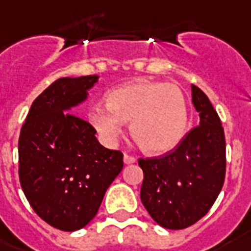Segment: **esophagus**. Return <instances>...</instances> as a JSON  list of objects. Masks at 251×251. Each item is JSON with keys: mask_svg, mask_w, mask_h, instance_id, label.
<instances>
[{"mask_svg": "<svg viewBox=\"0 0 251 251\" xmlns=\"http://www.w3.org/2000/svg\"><path fill=\"white\" fill-rule=\"evenodd\" d=\"M135 162H136V157L129 156V154H127V153L124 154V164L129 165V164H135Z\"/></svg>", "mask_w": 251, "mask_h": 251, "instance_id": "esophagus-1", "label": "esophagus"}]
</instances>
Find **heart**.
Returning <instances> with one entry per match:
<instances>
[{"label":"heart","instance_id":"1","mask_svg":"<svg viewBox=\"0 0 251 251\" xmlns=\"http://www.w3.org/2000/svg\"><path fill=\"white\" fill-rule=\"evenodd\" d=\"M107 108L95 106L89 111L93 127L107 143L131 122L132 137L144 152H170L183 139L187 128V104L179 87L168 82L139 79L112 89L106 98Z\"/></svg>","mask_w":251,"mask_h":251}]
</instances>
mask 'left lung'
<instances>
[{
	"mask_svg": "<svg viewBox=\"0 0 251 251\" xmlns=\"http://www.w3.org/2000/svg\"><path fill=\"white\" fill-rule=\"evenodd\" d=\"M199 126L174 151L160 158L139 160L144 172L141 201L157 224L184 229L208 212L225 179V136L208 97L191 85Z\"/></svg>",
	"mask_w": 251,
	"mask_h": 251,
	"instance_id": "obj_1",
	"label": "left lung"
}]
</instances>
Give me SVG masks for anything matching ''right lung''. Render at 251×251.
<instances>
[{"mask_svg":"<svg viewBox=\"0 0 251 251\" xmlns=\"http://www.w3.org/2000/svg\"><path fill=\"white\" fill-rule=\"evenodd\" d=\"M98 75L64 77L35 99L18 143L19 180L47 224L64 232L86 226L123 169V153L100 145L90 123L71 114Z\"/></svg>","mask_w":251,"mask_h":251,"instance_id":"obj_1","label":"right lung"}]
</instances>
